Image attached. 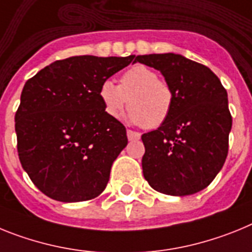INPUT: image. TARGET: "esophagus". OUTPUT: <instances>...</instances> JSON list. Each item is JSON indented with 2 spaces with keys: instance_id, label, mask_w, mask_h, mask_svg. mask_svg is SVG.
<instances>
[{
  "instance_id": "esophagus-1",
  "label": "esophagus",
  "mask_w": 252,
  "mask_h": 252,
  "mask_svg": "<svg viewBox=\"0 0 252 252\" xmlns=\"http://www.w3.org/2000/svg\"><path fill=\"white\" fill-rule=\"evenodd\" d=\"M126 135H128L129 141H135V139L141 138V134L138 132L132 130V129H126Z\"/></svg>"
}]
</instances>
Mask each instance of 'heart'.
I'll return each mask as SVG.
<instances>
[{
  "mask_svg": "<svg viewBox=\"0 0 252 252\" xmlns=\"http://www.w3.org/2000/svg\"><path fill=\"white\" fill-rule=\"evenodd\" d=\"M99 97L105 113L118 119L129 102L126 120L135 126L157 128L168 119L174 106V94L165 81L159 80L155 69L135 64L126 69L120 84L113 80L102 81Z\"/></svg>",
  "mask_w": 252,
  "mask_h": 252,
  "instance_id": "obj_1",
  "label": "heart"
}]
</instances>
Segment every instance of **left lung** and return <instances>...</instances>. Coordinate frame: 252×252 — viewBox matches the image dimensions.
Returning a JSON list of instances; mask_svg holds the SVG:
<instances>
[{
  "label": "left lung",
  "instance_id": "left-lung-1",
  "mask_svg": "<svg viewBox=\"0 0 252 252\" xmlns=\"http://www.w3.org/2000/svg\"><path fill=\"white\" fill-rule=\"evenodd\" d=\"M135 62L161 72L174 94L168 119L142 135L144 179L167 195L205 189L228 153L232 117L226 89L208 67L181 54L137 56Z\"/></svg>",
  "mask_w": 252,
  "mask_h": 252
}]
</instances>
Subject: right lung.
I'll return each mask as SVG.
<instances>
[{
	"label": "right lung",
	"instance_id": "right-lung-1",
	"mask_svg": "<svg viewBox=\"0 0 252 252\" xmlns=\"http://www.w3.org/2000/svg\"><path fill=\"white\" fill-rule=\"evenodd\" d=\"M134 57H69L26 81L15 115L17 152L47 196L74 203L104 191L128 138L126 126L105 113L99 89Z\"/></svg>",
	"mask_w": 252,
	"mask_h": 252
}]
</instances>
